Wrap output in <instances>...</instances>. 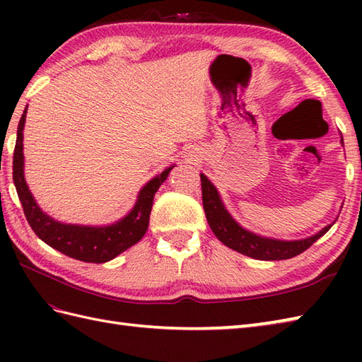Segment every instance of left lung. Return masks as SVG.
Here are the masks:
<instances>
[{
  "mask_svg": "<svg viewBox=\"0 0 362 362\" xmlns=\"http://www.w3.org/2000/svg\"><path fill=\"white\" fill-rule=\"evenodd\" d=\"M201 183L205 216L213 233L227 247L250 258L264 261L294 258L306 249H310L320 236H324L332 228V226H327L314 236L298 241H280L258 236L255 233H250L249 230H244L241 226H238V222L230 216L228 211L224 209V205H222L216 188L213 187V183L204 174H201Z\"/></svg>",
  "mask_w": 362,
  "mask_h": 362,
  "instance_id": "1",
  "label": "left lung"
}]
</instances>
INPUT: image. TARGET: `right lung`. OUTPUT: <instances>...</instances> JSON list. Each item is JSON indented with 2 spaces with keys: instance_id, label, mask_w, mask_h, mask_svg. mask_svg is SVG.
<instances>
[{
  "instance_id": "right-lung-1",
  "label": "right lung",
  "mask_w": 362,
  "mask_h": 362,
  "mask_svg": "<svg viewBox=\"0 0 362 362\" xmlns=\"http://www.w3.org/2000/svg\"><path fill=\"white\" fill-rule=\"evenodd\" d=\"M26 110L21 115L18 130H17V143L13 149V183L17 188V194L25 211V216L29 222L34 233L45 241L49 247L62 252L64 255L83 261V263H105L121 252L132 247L134 244L141 240L149 226V214L152 210L153 196L161 183L171 171L166 168L160 175L146 183L138 194V201L126 218L118 221L117 224L109 227H87V226H73L62 224V222L54 221L48 214H45L35 204L33 194L28 189L23 174V127L26 121Z\"/></svg>"
}]
</instances>
